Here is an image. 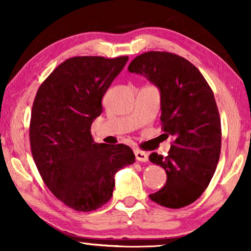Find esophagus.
Instances as JSON below:
<instances>
[{"label": "esophagus", "instance_id": "obj_1", "mask_svg": "<svg viewBox=\"0 0 251 251\" xmlns=\"http://www.w3.org/2000/svg\"><path fill=\"white\" fill-rule=\"evenodd\" d=\"M135 155L136 159L138 161H142V162H147L149 161V154L140 150H135Z\"/></svg>", "mask_w": 251, "mask_h": 251}]
</instances>
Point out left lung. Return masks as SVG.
I'll return each mask as SVG.
<instances>
[{
	"label": "left lung",
	"mask_w": 251,
	"mask_h": 251,
	"mask_svg": "<svg viewBox=\"0 0 251 251\" xmlns=\"http://www.w3.org/2000/svg\"><path fill=\"white\" fill-rule=\"evenodd\" d=\"M128 71L159 88L163 135L174 138L167 156L150 155L151 162L167 173L166 185L150 199L167 208L186 207L208 187L221 155L222 126L214 92L193 64L175 53H142Z\"/></svg>",
	"instance_id": "8db88e82"
}]
</instances>
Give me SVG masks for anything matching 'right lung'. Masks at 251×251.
<instances>
[{"label":"right lung","instance_id":"obj_1","mask_svg":"<svg viewBox=\"0 0 251 251\" xmlns=\"http://www.w3.org/2000/svg\"><path fill=\"white\" fill-rule=\"evenodd\" d=\"M129 57H73L61 63L34 99L29 125L33 159L48 188L76 211H92L113 195L114 176L135 162L129 146L97 144L91 125L101 99Z\"/></svg>","mask_w":251,"mask_h":251}]
</instances>
